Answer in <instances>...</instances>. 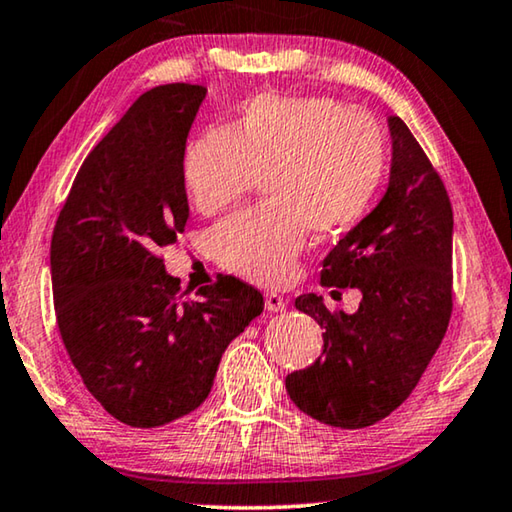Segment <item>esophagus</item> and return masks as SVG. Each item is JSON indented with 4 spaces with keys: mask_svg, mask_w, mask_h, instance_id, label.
Segmentation results:
<instances>
[{
    "mask_svg": "<svg viewBox=\"0 0 512 512\" xmlns=\"http://www.w3.org/2000/svg\"><path fill=\"white\" fill-rule=\"evenodd\" d=\"M264 305H266V310L269 312H282L285 310V299H282L280 294H276V292H266L264 294Z\"/></svg>",
    "mask_w": 512,
    "mask_h": 512,
    "instance_id": "obj_1",
    "label": "esophagus"
}]
</instances>
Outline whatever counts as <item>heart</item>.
Instances as JSON below:
<instances>
[{"mask_svg": "<svg viewBox=\"0 0 512 512\" xmlns=\"http://www.w3.org/2000/svg\"><path fill=\"white\" fill-rule=\"evenodd\" d=\"M386 167V133L370 114L324 96L262 94L234 128H211L188 144L183 183L195 209L213 216L264 179L269 207L223 220L209 246L236 276L282 285L308 230H352L377 197Z\"/></svg>", "mask_w": 512, "mask_h": 512, "instance_id": "heart-1", "label": "heart"}]
</instances>
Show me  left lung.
<instances>
[{
	"label": "left lung",
	"mask_w": 512,
	"mask_h": 512,
	"mask_svg": "<svg viewBox=\"0 0 512 512\" xmlns=\"http://www.w3.org/2000/svg\"><path fill=\"white\" fill-rule=\"evenodd\" d=\"M391 179L381 202L324 259V287H356L354 315L331 312L322 296L296 308L324 329V349L285 386L303 414L358 430L409 398L444 340L453 312V209L446 186L400 117Z\"/></svg>",
	"instance_id": "obj_1"
}]
</instances>
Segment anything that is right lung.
I'll return each mask as SVG.
<instances>
[{
    "mask_svg": "<svg viewBox=\"0 0 512 512\" xmlns=\"http://www.w3.org/2000/svg\"><path fill=\"white\" fill-rule=\"evenodd\" d=\"M204 96L186 82L144 91L85 158L52 232L61 340L87 391L131 427L200 407L227 345L264 310L234 276L183 299L160 257L188 220L183 154Z\"/></svg>",
    "mask_w": 512,
    "mask_h": 512,
    "instance_id": "right-lung-1",
    "label": "right lung"
}]
</instances>
